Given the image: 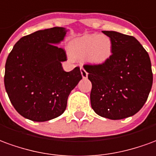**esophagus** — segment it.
I'll return each mask as SVG.
<instances>
[{
  "label": "esophagus",
  "mask_w": 156,
  "mask_h": 156,
  "mask_svg": "<svg viewBox=\"0 0 156 156\" xmlns=\"http://www.w3.org/2000/svg\"><path fill=\"white\" fill-rule=\"evenodd\" d=\"M80 73H81V76H82V78L85 79V78H87V76H88V73L86 71V69L82 68V67H80Z\"/></svg>",
  "instance_id": "obj_1"
}]
</instances>
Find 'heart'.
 <instances>
[{"instance_id": "1", "label": "heart", "mask_w": 156, "mask_h": 156, "mask_svg": "<svg viewBox=\"0 0 156 156\" xmlns=\"http://www.w3.org/2000/svg\"><path fill=\"white\" fill-rule=\"evenodd\" d=\"M69 52L74 58H86L90 65L101 66L112 56V41L107 35H87L71 41Z\"/></svg>"}]
</instances>
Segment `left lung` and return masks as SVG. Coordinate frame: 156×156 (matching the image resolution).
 Segmentation results:
<instances>
[{
	"label": "left lung",
	"instance_id": "1",
	"mask_svg": "<svg viewBox=\"0 0 156 156\" xmlns=\"http://www.w3.org/2000/svg\"><path fill=\"white\" fill-rule=\"evenodd\" d=\"M112 41V54L101 66H84L92 84L95 112L112 120L126 119L142 108L152 87L150 56L133 36L102 31Z\"/></svg>",
	"mask_w": 156,
	"mask_h": 156
}]
</instances>
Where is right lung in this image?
Returning a JSON list of instances; mask_svg holds the SVG:
<instances>
[{
  "instance_id": "right-lung-1",
  "label": "right lung",
  "mask_w": 156,
  "mask_h": 156,
  "mask_svg": "<svg viewBox=\"0 0 156 156\" xmlns=\"http://www.w3.org/2000/svg\"><path fill=\"white\" fill-rule=\"evenodd\" d=\"M55 27L24 36L7 57L4 83L12 104L20 115L34 122H45L60 116L70 91L82 76L79 67L66 72V60L57 45L67 33Z\"/></svg>"
}]
</instances>
